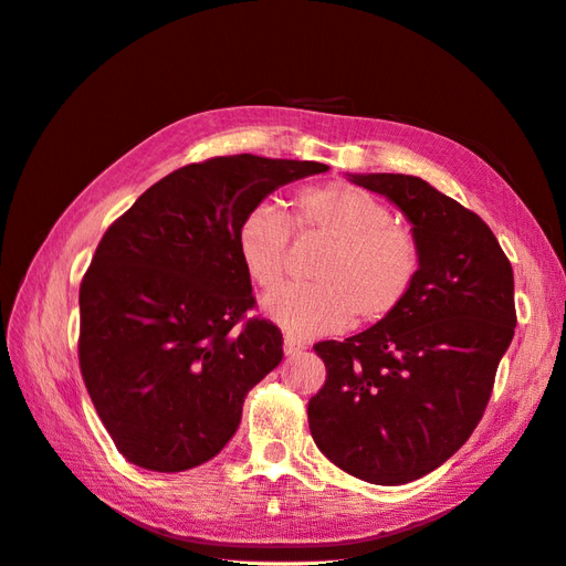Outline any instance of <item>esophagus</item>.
<instances>
[{"label": "esophagus", "mask_w": 566, "mask_h": 566, "mask_svg": "<svg viewBox=\"0 0 566 566\" xmlns=\"http://www.w3.org/2000/svg\"><path fill=\"white\" fill-rule=\"evenodd\" d=\"M303 349H306V344H303V342H298L296 337H284V354L286 356H296V354H301Z\"/></svg>", "instance_id": "34e87169"}]
</instances>
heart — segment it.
<instances>
[{
  "mask_svg": "<svg viewBox=\"0 0 566 566\" xmlns=\"http://www.w3.org/2000/svg\"><path fill=\"white\" fill-rule=\"evenodd\" d=\"M298 234L329 241L311 286H286L263 301L270 321L289 335L315 337L358 323H380L395 315L411 294L421 265L409 229L392 222V212L352 184L303 188L292 200ZM237 251L249 277L270 292L284 277L289 224L284 214L260 202L243 214Z\"/></svg>",
  "mask_w": 566,
  "mask_h": 566,
  "instance_id": "heart-1",
  "label": "heart"
}]
</instances>
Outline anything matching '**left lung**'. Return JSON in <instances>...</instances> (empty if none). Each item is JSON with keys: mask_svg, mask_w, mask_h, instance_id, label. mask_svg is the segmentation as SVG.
<instances>
[{"mask_svg": "<svg viewBox=\"0 0 566 566\" xmlns=\"http://www.w3.org/2000/svg\"><path fill=\"white\" fill-rule=\"evenodd\" d=\"M411 222L421 253L401 308L344 342L308 401L317 449L360 481L403 485L434 471L483 418L514 337V272L475 212L409 174H346Z\"/></svg>", "mask_w": 566, "mask_h": 566, "instance_id": "obj_1", "label": "left lung"}]
</instances>
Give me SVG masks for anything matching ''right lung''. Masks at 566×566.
I'll use <instances>...</instances> for the list:
<instances>
[{
	"mask_svg": "<svg viewBox=\"0 0 566 566\" xmlns=\"http://www.w3.org/2000/svg\"><path fill=\"white\" fill-rule=\"evenodd\" d=\"M308 159L212 157L167 174L114 222L81 284L78 360L99 421L140 469L200 467L234 438L243 399L282 360L251 317L237 251L243 214L327 171Z\"/></svg>",
	"mask_w": 566,
	"mask_h": 566,
	"instance_id": "add662e5",
	"label": "right lung"
}]
</instances>
